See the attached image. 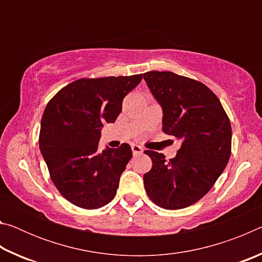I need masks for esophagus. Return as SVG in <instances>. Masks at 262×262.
Listing matches in <instances>:
<instances>
[{
    "label": "esophagus",
    "mask_w": 262,
    "mask_h": 262,
    "mask_svg": "<svg viewBox=\"0 0 262 262\" xmlns=\"http://www.w3.org/2000/svg\"><path fill=\"white\" fill-rule=\"evenodd\" d=\"M132 151L134 155H137V154H141L142 151H143V149H142V147H140V145H137V144H132Z\"/></svg>",
    "instance_id": "obj_1"
}]
</instances>
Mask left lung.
I'll return each mask as SVG.
<instances>
[{"mask_svg":"<svg viewBox=\"0 0 262 262\" xmlns=\"http://www.w3.org/2000/svg\"><path fill=\"white\" fill-rule=\"evenodd\" d=\"M143 78L163 108V132L181 142L177 156L145 150L151 170L144 188L155 205L168 210L194 205L209 192L231 155V123L220 99L205 84L172 72Z\"/></svg>","mask_w":262,"mask_h":262,"instance_id":"1","label":"left lung"}]
</instances>
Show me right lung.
Wrapping results in <instances>:
<instances>
[{
  "label": "right lung",
  "instance_id": "add662e5",
  "mask_svg": "<svg viewBox=\"0 0 262 262\" xmlns=\"http://www.w3.org/2000/svg\"><path fill=\"white\" fill-rule=\"evenodd\" d=\"M132 76L79 78L48 101L41 118L39 147L50 177L64 199L83 209L113 200L132 158L129 144L98 150L100 128L117 120L122 100L139 85Z\"/></svg>",
  "mask_w": 262,
  "mask_h": 262
}]
</instances>
